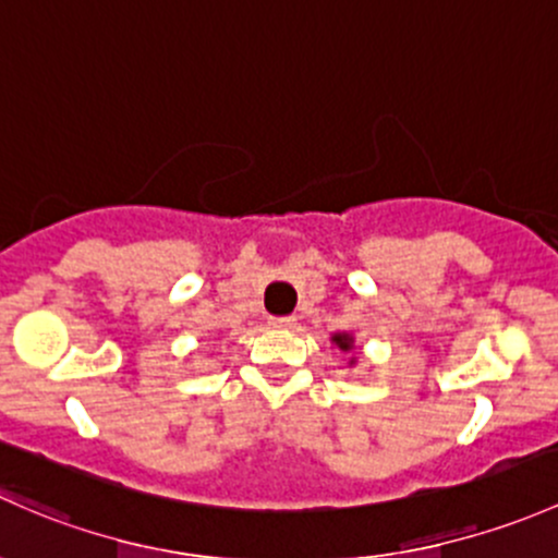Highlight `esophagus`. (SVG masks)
Segmentation results:
<instances>
[{"label": "esophagus", "instance_id": "1", "mask_svg": "<svg viewBox=\"0 0 558 558\" xmlns=\"http://www.w3.org/2000/svg\"><path fill=\"white\" fill-rule=\"evenodd\" d=\"M268 325L279 327V330H287V327H295V317H271Z\"/></svg>", "mask_w": 558, "mask_h": 558}]
</instances>
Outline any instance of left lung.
Masks as SVG:
<instances>
[{"label": "left lung", "mask_w": 558, "mask_h": 558, "mask_svg": "<svg viewBox=\"0 0 558 558\" xmlns=\"http://www.w3.org/2000/svg\"><path fill=\"white\" fill-rule=\"evenodd\" d=\"M332 341H336L338 347L343 349V352H349V349H352V338H349V336H341V332H338V336H332Z\"/></svg>", "instance_id": "8db88e82"}]
</instances>
